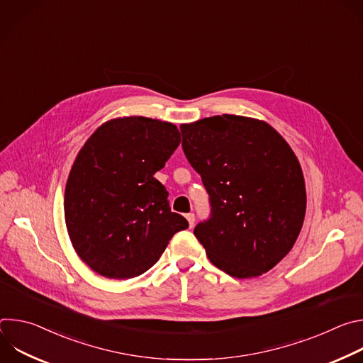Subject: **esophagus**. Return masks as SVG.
Instances as JSON below:
<instances>
[{
    "label": "esophagus",
    "mask_w": 363,
    "mask_h": 363,
    "mask_svg": "<svg viewBox=\"0 0 363 363\" xmlns=\"http://www.w3.org/2000/svg\"><path fill=\"white\" fill-rule=\"evenodd\" d=\"M185 218H186V221H188L189 227H192V225H194V223H195V216L189 213V214H186V216H185Z\"/></svg>",
    "instance_id": "obj_1"
}]
</instances>
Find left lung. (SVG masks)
Returning a JSON list of instances; mask_svg holds the SVG:
<instances>
[{
	"mask_svg": "<svg viewBox=\"0 0 363 363\" xmlns=\"http://www.w3.org/2000/svg\"><path fill=\"white\" fill-rule=\"evenodd\" d=\"M182 149L210 194L194 234L210 262L237 279L270 272L293 248L306 214L300 162L267 122L223 115L181 125Z\"/></svg>",
	"mask_w": 363,
	"mask_h": 363,
	"instance_id": "1",
	"label": "left lung"
}]
</instances>
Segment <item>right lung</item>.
I'll list each match as a JSON object with an SVG mask.
<instances>
[{
    "mask_svg": "<svg viewBox=\"0 0 363 363\" xmlns=\"http://www.w3.org/2000/svg\"><path fill=\"white\" fill-rule=\"evenodd\" d=\"M179 143L174 123L123 116L100 125L79 150L66 184L65 220L74 251L97 274L140 276L188 227L153 178Z\"/></svg>",
    "mask_w": 363,
    "mask_h": 363,
    "instance_id": "right-lung-1",
    "label": "right lung"
}]
</instances>
